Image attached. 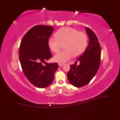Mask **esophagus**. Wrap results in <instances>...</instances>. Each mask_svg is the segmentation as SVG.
<instances>
[{"instance_id": "obj_1", "label": "esophagus", "mask_w": 120, "mask_h": 120, "mask_svg": "<svg viewBox=\"0 0 120 120\" xmlns=\"http://www.w3.org/2000/svg\"><path fill=\"white\" fill-rule=\"evenodd\" d=\"M64 65V64H61V63H59V67H61V66H63Z\"/></svg>"}]
</instances>
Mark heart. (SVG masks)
Listing matches in <instances>:
<instances>
[{
  "mask_svg": "<svg viewBox=\"0 0 120 120\" xmlns=\"http://www.w3.org/2000/svg\"><path fill=\"white\" fill-rule=\"evenodd\" d=\"M56 38L49 40V48L53 52H59L62 45L64 50L53 56L56 62L64 64L71 60L72 56H79L85 51L87 46V38L85 34L76 29L65 27L60 29L56 33Z\"/></svg>",
  "mask_w": 120,
  "mask_h": 120,
  "instance_id": "1",
  "label": "heart"
}]
</instances>
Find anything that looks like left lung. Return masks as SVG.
<instances>
[{
	"label": "left lung",
	"instance_id": "1",
	"mask_svg": "<svg viewBox=\"0 0 120 120\" xmlns=\"http://www.w3.org/2000/svg\"><path fill=\"white\" fill-rule=\"evenodd\" d=\"M86 31L89 37L88 45L85 52L77 60L79 65L70 66L67 77L71 84L81 88L88 84L95 77L99 70L101 56V49L98 38L92 30L86 27Z\"/></svg>",
	"mask_w": 120,
	"mask_h": 120
}]
</instances>
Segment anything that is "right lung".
<instances>
[{"label":"right lung","instance_id":"obj_1","mask_svg":"<svg viewBox=\"0 0 120 120\" xmlns=\"http://www.w3.org/2000/svg\"><path fill=\"white\" fill-rule=\"evenodd\" d=\"M53 31V26L37 25L26 32L20 43L19 58L23 73L38 88H45L51 84L59 68L56 63L45 62L52 57L48 42Z\"/></svg>","mask_w":120,"mask_h":120}]
</instances>
